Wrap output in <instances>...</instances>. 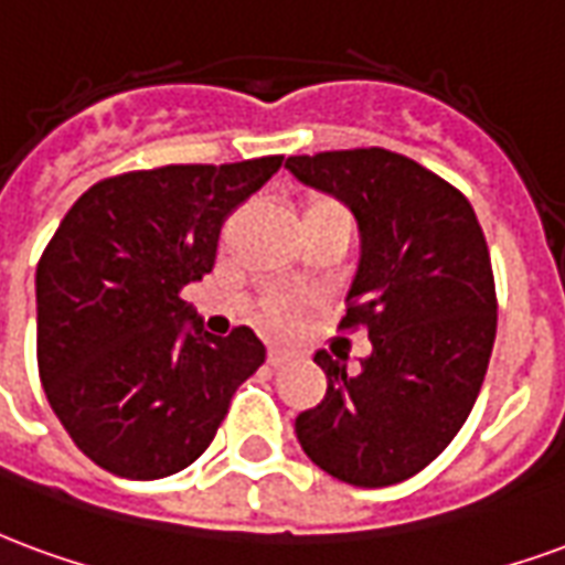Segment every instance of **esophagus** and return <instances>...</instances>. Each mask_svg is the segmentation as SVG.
<instances>
[{
    "label": "esophagus",
    "mask_w": 565,
    "mask_h": 565,
    "mask_svg": "<svg viewBox=\"0 0 565 565\" xmlns=\"http://www.w3.org/2000/svg\"><path fill=\"white\" fill-rule=\"evenodd\" d=\"M291 358L295 355H291L288 349H279V345H270V349H267V364H270V367H282Z\"/></svg>",
    "instance_id": "1"
}]
</instances>
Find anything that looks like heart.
I'll use <instances>...</instances> for the list:
<instances>
[{
	"mask_svg": "<svg viewBox=\"0 0 565 565\" xmlns=\"http://www.w3.org/2000/svg\"><path fill=\"white\" fill-rule=\"evenodd\" d=\"M303 222H345L349 225V213H345L343 204H337L331 198H312L310 204L303 207ZM291 316H295V310L282 300L270 303V310H267V319L279 324V328L291 322Z\"/></svg>",
	"mask_w": 565,
	"mask_h": 565,
	"instance_id": "obj_1",
	"label": "heart"
}]
</instances>
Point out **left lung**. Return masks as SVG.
I'll return each instance as SVG.
<instances>
[{"label":"left lung","mask_w":565,"mask_h":565,"mask_svg":"<svg viewBox=\"0 0 565 565\" xmlns=\"http://www.w3.org/2000/svg\"><path fill=\"white\" fill-rule=\"evenodd\" d=\"M303 186L358 222V265L343 324H364L370 355L316 352L328 391L295 418L300 448L333 479L388 488L422 472L463 427L491 361L497 295L476 210L401 152L288 156Z\"/></svg>","instance_id":"obj_1"}]
</instances>
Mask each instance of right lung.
Segmentation results:
<instances>
[{
    "mask_svg": "<svg viewBox=\"0 0 565 565\" xmlns=\"http://www.w3.org/2000/svg\"><path fill=\"white\" fill-rule=\"evenodd\" d=\"M279 164L265 156L102 180L41 255V385L74 446L119 479L186 469L265 364L249 328L213 337L180 291L213 270L222 220Z\"/></svg>",
    "mask_w": 565,
    "mask_h": 565,
    "instance_id": "1",
    "label": "right lung"
}]
</instances>
